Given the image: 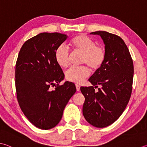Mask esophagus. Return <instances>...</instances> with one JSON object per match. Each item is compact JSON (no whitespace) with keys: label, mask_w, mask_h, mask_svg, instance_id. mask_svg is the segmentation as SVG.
I'll list each match as a JSON object with an SVG mask.
<instances>
[{"label":"esophagus","mask_w":147,"mask_h":147,"mask_svg":"<svg viewBox=\"0 0 147 147\" xmlns=\"http://www.w3.org/2000/svg\"><path fill=\"white\" fill-rule=\"evenodd\" d=\"M76 90L77 91H79L80 90V86L79 85H76Z\"/></svg>","instance_id":"esophagus-1"}]
</instances>
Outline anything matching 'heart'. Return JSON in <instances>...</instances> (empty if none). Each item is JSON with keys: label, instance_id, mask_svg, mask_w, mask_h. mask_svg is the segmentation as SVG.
Here are the masks:
<instances>
[{"label": "heart", "instance_id": "1", "mask_svg": "<svg viewBox=\"0 0 147 147\" xmlns=\"http://www.w3.org/2000/svg\"><path fill=\"white\" fill-rule=\"evenodd\" d=\"M70 46L76 52L84 54L82 63L87 65L92 71H98L103 65L105 60V49L96 46V42L85 34H78L70 41ZM56 62L60 67L67 68L69 65L71 53L63 46L58 47L55 51ZM90 75L87 67H71L66 72L65 76L69 82L75 84H82Z\"/></svg>", "mask_w": 147, "mask_h": 147}]
</instances>
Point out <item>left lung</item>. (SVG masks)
Returning a JSON list of instances; mask_svg holds the SVG:
<instances>
[{"label":"left lung","mask_w":147,"mask_h":147,"mask_svg":"<svg viewBox=\"0 0 147 147\" xmlns=\"http://www.w3.org/2000/svg\"><path fill=\"white\" fill-rule=\"evenodd\" d=\"M90 34L100 35L105 44V60L89 81L97 87H81L85 97L83 114L92 126L103 128L113 123L123 113L130 100L134 65L129 49L119 36L99 31Z\"/></svg>","instance_id":"obj_1"}]
</instances>
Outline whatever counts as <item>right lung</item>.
<instances>
[{
    "mask_svg": "<svg viewBox=\"0 0 147 147\" xmlns=\"http://www.w3.org/2000/svg\"><path fill=\"white\" fill-rule=\"evenodd\" d=\"M67 38L58 33H41L21 47L15 66V87L18 104L36 127L48 130L60 121L69 100L76 91L73 83L64 79L55 60V51ZM55 86L54 90L50 89Z\"/></svg>",
    "mask_w": 147,
    "mask_h": 147,
    "instance_id": "obj_1",
    "label": "right lung"
}]
</instances>
